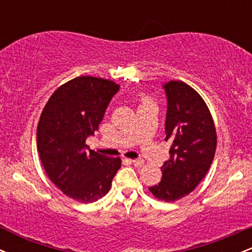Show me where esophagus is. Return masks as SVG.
I'll list each match as a JSON object with an SVG mask.
<instances>
[{"label":"esophagus","instance_id":"1","mask_svg":"<svg viewBox=\"0 0 252 252\" xmlns=\"http://www.w3.org/2000/svg\"><path fill=\"white\" fill-rule=\"evenodd\" d=\"M131 163L134 164L135 167H142L143 163H144V161L142 160V158H135V160L131 161Z\"/></svg>","mask_w":252,"mask_h":252}]
</instances>
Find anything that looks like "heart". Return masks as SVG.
<instances>
[{"label": "heart", "instance_id": "heart-1", "mask_svg": "<svg viewBox=\"0 0 252 252\" xmlns=\"http://www.w3.org/2000/svg\"><path fill=\"white\" fill-rule=\"evenodd\" d=\"M138 100H140V106L142 105H147V104H152V99H150L149 97H147L146 94H141L140 96H138Z\"/></svg>", "mask_w": 252, "mask_h": 252}]
</instances>
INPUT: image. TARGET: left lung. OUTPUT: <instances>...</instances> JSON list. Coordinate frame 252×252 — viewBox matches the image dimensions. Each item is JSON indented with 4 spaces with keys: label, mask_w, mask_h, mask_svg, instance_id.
Here are the masks:
<instances>
[{
    "label": "left lung",
    "mask_w": 252,
    "mask_h": 252,
    "mask_svg": "<svg viewBox=\"0 0 252 252\" xmlns=\"http://www.w3.org/2000/svg\"><path fill=\"white\" fill-rule=\"evenodd\" d=\"M167 94L166 141L169 158L161 167L162 179L149 187L158 200L175 201L189 194L209 172L217 148V131L206 103L180 80L163 86Z\"/></svg>",
    "instance_id": "left-lung-1"
}]
</instances>
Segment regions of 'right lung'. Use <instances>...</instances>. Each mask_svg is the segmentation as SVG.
I'll return each instance as SVG.
<instances>
[{
	"mask_svg": "<svg viewBox=\"0 0 252 252\" xmlns=\"http://www.w3.org/2000/svg\"><path fill=\"white\" fill-rule=\"evenodd\" d=\"M118 89L103 78H74L53 92L37 124L36 146L46 174L63 194L83 204L105 195L121 168L120 158L88 152L85 144Z\"/></svg>",
	"mask_w": 252,
	"mask_h": 252,
	"instance_id": "right-lung-1",
	"label": "right lung"
}]
</instances>
